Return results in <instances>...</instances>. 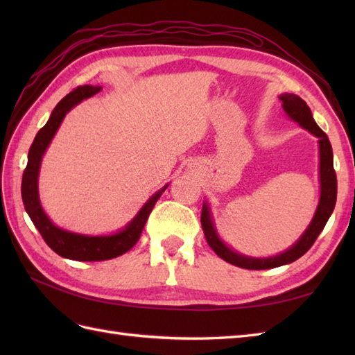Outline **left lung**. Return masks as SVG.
I'll return each mask as SVG.
<instances>
[{"mask_svg":"<svg viewBox=\"0 0 355 355\" xmlns=\"http://www.w3.org/2000/svg\"><path fill=\"white\" fill-rule=\"evenodd\" d=\"M279 101L282 103V110L290 120L296 122L299 126H302L305 131L313 134L318 139L319 145V183H320V197L319 205L315 207V212L311 223L308 224L305 232L300 235V238L286 250L277 253L275 256H266V258H254V256H247L239 253L225 243L221 238L220 233L216 230L212 207L210 202L206 200L202 202V212H201V227L205 232V236L207 239V244L210 248L220 256L225 262L232 263L241 268L247 270H267L285 266V263H291L300 256L305 254L310 247L318 239L320 232L325 227L327 221L329 220L331 214L336 207L337 200V178L334 172V162H333V148L328 140V135L323 132L319 125L314 122L311 110L305 103L304 99L299 96L291 93H282L279 96Z\"/></svg>","mask_w":355,"mask_h":355,"instance_id":"1","label":"left lung"}]
</instances>
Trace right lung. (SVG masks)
<instances>
[{
    "instance_id": "1",
    "label": "right lung",
    "mask_w": 355,
    "mask_h": 355,
    "mask_svg": "<svg viewBox=\"0 0 355 355\" xmlns=\"http://www.w3.org/2000/svg\"><path fill=\"white\" fill-rule=\"evenodd\" d=\"M102 87L96 85H84L73 89L70 94H67L64 99L59 102L55 110L40 131L30 146L27 157V168L22 175L21 195L22 202H24L26 212L28 214L30 220L35 224V227L40 230L44 241L51 248L53 252L62 256L65 259L71 261H107L117 258V256L126 253L128 250L137 243L141 230L145 227L149 214L153 212L157 200L162 197V193L168 189V184H164L160 191H157L153 197L140 207V210L132 220L125 224V227L120 230L110 233V235H82V233L65 230L53 223L49 215L45 214L40 200V169L42 163V157L45 150L50 146V143L61 126L62 120L69 112L79 105L82 101L89 99L97 94Z\"/></svg>"
}]
</instances>
